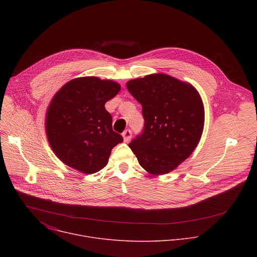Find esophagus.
I'll list each match as a JSON object with an SVG mask.
<instances>
[{"label": "esophagus", "instance_id": "obj_1", "mask_svg": "<svg viewBox=\"0 0 257 257\" xmlns=\"http://www.w3.org/2000/svg\"><path fill=\"white\" fill-rule=\"evenodd\" d=\"M123 138H124V141L125 142H128L130 139H131V136H132V132L130 129H126L124 132H123Z\"/></svg>", "mask_w": 257, "mask_h": 257}]
</instances>
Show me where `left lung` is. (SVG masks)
<instances>
[{
  "mask_svg": "<svg viewBox=\"0 0 257 257\" xmlns=\"http://www.w3.org/2000/svg\"><path fill=\"white\" fill-rule=\"evenodd\" d=\"M127 88L141 104L144 119L129 148L149 173L173 171L193 153L202 134L204 111L197 90L166 74L130 80Z\"/></svg>",
  "mask_w": 257,
  "mask_h": 257,
  "instance_id": "obj_1",
  "label": "left lung"
}]
</instances>
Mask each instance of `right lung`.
Masks as SVG:
<instances>
[{
	"mask_svg": "<svg viewBox=\"0 0 257 257\" xmlns=\"http://www.w3.org/2000/svg\"><path fill=\"white\" fill-rule=\"evenodd\" d=\"M120 85L111 80L81 77L66 83L48 108L46 130L55 155L67 166L85 174L100 171L123 137L112 128L104 103Z\"/></svg>",
	"mask_w": 257,
	"mask_h": 257,
	"instance_id": "add662e5",
	"label": "right lung"
}]
</instances>
